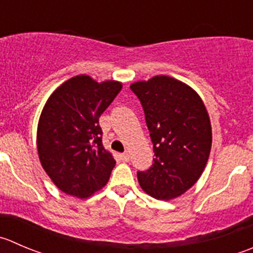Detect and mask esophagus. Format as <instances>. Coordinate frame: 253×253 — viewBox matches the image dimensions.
I'll list each match as a JSON object with an SVG mask.
<instances>
[{
    "mask_svg": "<svg viewBox=\"0 0 253 253\" xmlns=\"http://www.w3.org/2000/svg\"><path fill=\"white\" fill-rule=\"evenodd\" d=\"M120 158L122 162H128L129 161V153L128 152H125V153L120 154Z\"/></svg>",
    "mask_w": 253,
    "mask_h": 253,
    "instance_id": "1",
    "label": "esophagus"
}]
</instances>
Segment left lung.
I'll return each mask as SVG.
<instances>
[{"label": "left lung", "mask_w": 253, "mask_h": 253, "mask_svg": "<svg viewBox=\"0 0 253 253\" xmlns=\"http://www.w3.org/2000/svg\"><path fill=\"white\" fill-rule=\"evenodd\" d=\"M131 90L141 101L156 158L137 178L147 194L159 200L192 188L209 159L212 134L209 115L197 91L184 83L157 75Z\"/></svg>", "instance_id": "8db88e82"}]
</instances>
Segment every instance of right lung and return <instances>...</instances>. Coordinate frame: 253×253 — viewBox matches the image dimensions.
I'll return each instance as SVG.
<instances>
[{
  "mask_svg": "<svg viewBox=\"0 0 253 253\" xmlns=\"http://www.w3.org/2000/svg\"><path fill=\"white\" fill-rule=\"evenodd\" d=\"M122 89L77 75L46 100L37 129L42 167L65 194L83 199L106 185L116 161L102 146L99 117Z\"/></svg>",
  "mask_w": 253,
  "mask_h": 253,
  "instance_id": "right-lung-1",
  "label": "right lung"
}]
</instances>
